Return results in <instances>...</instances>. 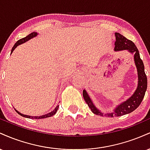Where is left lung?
Wrapping results in <instances>:
<instances>
[{"label": "left lung", "mask_w": 150, "mask_h": 150, "mask_svg": "<svg viewBox=\"0 0 150 150\" xmlns=\"http://www.w3.org/2000/svg\"><path fill=\"white\" fill-rule=\"evenodd\" d=\"M115 36H116V42H115L114 51H123V50H127L130 53L134 55V61H135V64L136 65V68H137V75H138V84H137V89H136L135 92L131 97L129 98L128 99H127L126 101H125L124 102L118 105L114 108V111L112 113H105V114L101 112L94 106L87 92H86L85 89H84L82 94H83V97L85 102L87 103L89 107L90 108L91 111L94 114L101 116H120L128 114V113H130L135 111L142 102L147 87V78L145 73H144V66L143 62L140 58L138 49H137L135 44L132 41L126 39L120 34L116 32Z\"/></svg>", "instance_id": "1"}]
</instances>
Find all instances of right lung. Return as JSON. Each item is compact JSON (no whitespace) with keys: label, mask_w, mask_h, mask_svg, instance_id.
<instances>
[{"label":"right lung","mask_w":150,"mask_h":150,"mask_svg":"<svg viewBox=\"0 0 150 150\" xmlns=\"http://www.w3.org/2000/svg\"><path fill=\"white\" fill-rule=\"evenodd\" d=\"M37 32H32V33H31L29 34V35H27V37H25V38H22V39H20V40H18V42H17L15 44V45L13 46V49H12V51H11V53H13V51H14V50L15 49V48L17 47V46L20 45V44H23V43H25L26 42H27V41H29L30 39H32V38L37 37ZM58 106H59V105H58L57 106H56V108H55V109L53 110V111H51V112H50L49 113H47V114H45V115H43V116H27V115H25V114H22V113H20L19 111H17L16 109L15 108V110L16 111V112L18 113V114H20V116L25 117V118H32V119H42V118H49V117H51L53 116L54 114H56V111H58Z\"/></svg>","instance_id":"1"}]
</instances>
